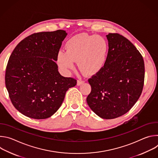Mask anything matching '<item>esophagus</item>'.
I'll return each instance as SVG.
<instances>
[{"instance_id": "1", "label": "esophagus", "mask_w": 158, "mask_h": 158, "mask_svg": "<svg viewBox=\"0 0 158 158\" xmlns=\"http://www.w3.org/2000/svg\"><path fill=\"white\" fill-rule=\"evenodd\" d=\"M84 82V81H81V80H78L77 82V85H81L82 84H83Z\"/></svg>"}]
</instances>
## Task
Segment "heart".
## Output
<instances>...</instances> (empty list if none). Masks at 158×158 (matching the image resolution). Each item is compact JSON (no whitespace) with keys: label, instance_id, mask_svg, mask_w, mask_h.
<instances>
[{"label":"heart","instance_id":"heart-1","mask_svg":"<svg viewBox=\"0 0 158 158\" xmlns=\"http://www.w3.org/2000/svg\"><path fill=\"white\" fill-rule=\"evenodd\" d=\"M65 52L59 51L57 62L61 69H72L77 60L79 69L87 76H93L104 67L109 52V44L101 35L80 33L65 43Z\"/></svg>","mask_w":158,"mask_h":158}]
</instances>
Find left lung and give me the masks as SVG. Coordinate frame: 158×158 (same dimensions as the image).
Wrapping results in <instances>:
<instances>
[{"label": "left lung", "instance_id": "1", "mask_svg": "<svg viewBox=\"0 0 158 158\" xmlns=\"http://www.w3.org/2000/svg\"><path fill=\"white\" fill-rule=\"evenodd\" d=\"M106 37L107 62L100 73L89 79L91 92L86 101L98 116L111 119L126 114L139 99L144 85V63L127 39L116 33Z\"/></svg>", "mask_w": 158, "mask_h": 158}]
</instances>
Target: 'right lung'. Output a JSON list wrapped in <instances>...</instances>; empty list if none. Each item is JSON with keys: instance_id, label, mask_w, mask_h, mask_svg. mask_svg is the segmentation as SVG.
I'll use <instances>...</instances> for the list:
<instances>
[{"instance_id": "obj_1", "label": "right lung", "mask_w": 158, "mask_h": 158, "mask_svg": "<svg viewBox=\"0 0 158 158\" xmlns=\"http://www.w3.org/2000/svg\"><path fill=\"white\" fill-rule=\"evenodd\" d=\"M63 30L33 34L21 40L12 52L5 82L10 101L20 113L47 119L59 109L66 91L77 84L58 71L57 54L67 35Z\"/></svg>"}]
</instances>
